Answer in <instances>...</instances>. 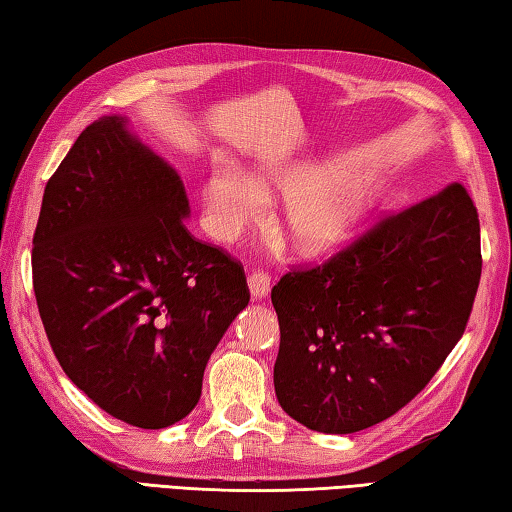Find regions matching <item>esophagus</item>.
I'll return each instance as SVG.
<instances>
[{
  "label": "esophagus",
  "mask_w": 512,
  "mask_h": 512,
  "mask_svg": "<svg viewBox=\"0 0 512 512\" xmlns=\"http://www.w3.org/2000/svg\"><path fill=\"white\" fill-rule=\"evenodd\" d=\"M270 274L263 272V270H254L249 274V292L251 297H254L256 301H263L267 297V292H270Z\"/></svg>",
  "instance_id": "34e87169"
}]
</instances>
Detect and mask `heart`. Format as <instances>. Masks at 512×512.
Wrapping results in <instances>:
<instances>
[{"mask_svg": "<svg viewBox=\"0 0 512 512\" xmlns=\"http://www.w3.org/2000/svg\"><path fill=\"white\" fill-rule=\"evenodd\" d=\"M292 197L290 236L303 254H324L355 236L380 202L382 184L364 173H333L308 164L270 168L249 179L227 159L213 161L200 197L206 227L218 240L240 238L267 211V197Z\"/></svg>", "mask_w": 512, "mask_h": 512, "instance_id": "obj_1", "label": "heart"}]
</instances>
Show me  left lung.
Segmentation results:
<instances>
[{
  "instance_id": "8db88e82",
  "label": "left lung",
  "mask_w": 512,
  "mask_h": 512,
  "mask_svg": "<svg viewBox=\"0 0 512 512\" xmlns=\"http://www.w3.org/2000/svg\"><path fill=\"white\" fill-rule=\"evenodd\" d=\"M481 279L479 213L459 182L384 215L326 263L272 288L288 416L353 434L414 400L468 326Z\"/></svg>"
}]
</instances>
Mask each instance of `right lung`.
<instances>
[{
  "label": "right lung",
  "mask_w": 512,
  "mask_h": 512,
  "mask_svg": "<svg viewBox=\"0 0 512 512\" xmlns=\"http://www.w3.org/2000/svg\"><path fill=\"white\" fill-rule=\"evenodd\" d=\"M125 123L87 125L47 182L33 290L67 378L123 423L164 429L197 405L249 288L240 261L191 236L182 179Z\"/></svg>",
  "instance_id": "add662e5"
}]
</instances>
